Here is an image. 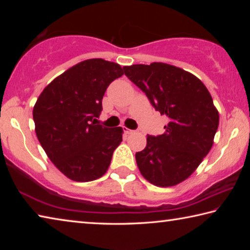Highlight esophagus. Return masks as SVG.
<instances>
[{"mask_svg": "<svg viewBox=\"0 0 250 250\" xmlns=\"http://www.w3.org/2000/svg\"><path fill=\"white\" fill-rule=\"evenodd\" d=\"M125 132L126 134H133V133L137 132V131H135V130H131V129H128V128H125Z\"/></svg>", "mask_w": 250, "mask_h": 250, "instance_id": "esophagus-1", "label": "esophagus"}]
</instances>
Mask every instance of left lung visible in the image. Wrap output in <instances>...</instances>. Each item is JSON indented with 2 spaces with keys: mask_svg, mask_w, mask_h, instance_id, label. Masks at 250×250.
<instances>
[{
  "mask_svg": "<svg viewBox=\"0 0 250 250\" xmlns=\"http://www.w3.org/2000/svg\"><path fill=\"white\" fill-rule=\"evenodd\" d=\"M124 70L168 120L166 132L147 135L145 150L135 153L139 170L155 186L179 184L191 176L214 143L219 115L209 91L196 76L164 62Z\"/></svg>",
  "mask_w": 250,
  "mask_h": 250,
  "instance_id": "left-lung-1",
  "label": "left lung"
}]
</instances>
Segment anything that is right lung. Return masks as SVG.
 Wrapping results in <instances>:
<instances>
[{
	"instance_id": "obj_1",
	"label": "right lung",
	"mask_w": 250,
	"mask_h": 250,
	"mask_svg": "<svg viewBox=\"0 0 250 250\" xmlns=\"http://www.w3.org/2000/svg\"><path fill=\"white\" fill-rule=\"evenodd\" d=\"M122 75L119 64L87 59L55 78L37 98L33 109L37 139L68 179L90 182L107 172L124 130L94 121L103 110L107 87Z\"/></svg>"
}]
</instances>
